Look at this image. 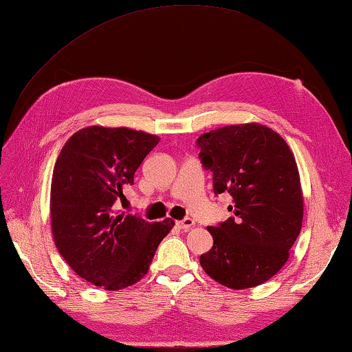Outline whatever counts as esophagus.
I'll list each match as a JSON object with an SVG mask.
<instances>
[{"label": "esophagus", "instance_id": "1", "mask_svg": "<svg viewBox=\"0 0 352 352\" xmlns=\"http://www.w3.org/2000/svg\"><path fill=\"white\" fill-rule=\"evenodd\" d=\"M176 226L181 230H190L192 226H194V220H191V218H184V220H181V221H177L176 223Z\"/></svg>", "mask_w": 352, "mask_h": 352}]
</instances>
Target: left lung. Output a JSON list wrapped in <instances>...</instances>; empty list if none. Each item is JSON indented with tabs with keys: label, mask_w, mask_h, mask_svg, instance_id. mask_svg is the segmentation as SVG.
I'll return each mask as SVG.
<instances>
[{
	"label": "left lung",
	"mask_w": 352,
	"mask_h": 352,
	"mask_svg": "<svg viewBox=\"0 0 352 352\" xmlns=\"http://www.w3.org/2000/svg\"><path fill=\"white\" fill-rule=\"evenodd\" d=\"M214 194L228 191L232 217L209 226L214 245L200 256L206 274L230 289L262 285L283 268L302 224V192L292 151L259 123L230 124L197 138Z\"/></svg>",
	"instance_id": "1"
}]
</instances>
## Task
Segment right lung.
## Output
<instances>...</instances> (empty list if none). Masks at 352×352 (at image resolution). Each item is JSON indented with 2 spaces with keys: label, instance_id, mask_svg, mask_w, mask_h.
Wrapping results in <instances>:
<instances>
[{
  "label": "right lung",
  "instance_id": "obj_1",
  "mask_svg": "<svg viewBox=\"0 0 352 352\" xmlns=\"http://www.w3.org/2000/svg\"><path fill=\"white\" fill-rule=\"evenodd\" d=\"M158 143V135L143 131L89 126L67 140L54 166V242L78 276L107 291L140 282L175 226L170 218L149 223L116 206Z\"/></svg>",
  "mask_w": 352,
  "mask_h": 352
}]
</instances>
